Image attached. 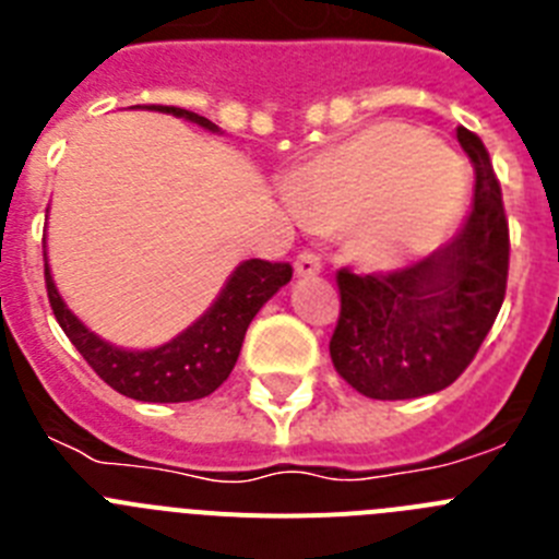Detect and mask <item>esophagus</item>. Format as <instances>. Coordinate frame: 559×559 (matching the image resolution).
<instances>
[{
    "label": "esophagus",
    "mask_w": 559,
    "mask_h": 559,
    "mask_svg": "<svg viewBox=\"0 0 559 559\" xmlns=\"http://www.w3.org/2000/svg\"><path fill=\"white\" fill-rule=\"evenodd\" d=\"M294 271L296 276H316L322 271V257L313 254V251H302V254H296Z\"/></svg>",
    "instance_id": "esophagus-1"
}]
</instances>
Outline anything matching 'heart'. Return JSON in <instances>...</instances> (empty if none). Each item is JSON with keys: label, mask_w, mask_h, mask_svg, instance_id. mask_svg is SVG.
Instances as JSON below:
<instances>
[{"label": "heart", "mask_w": 559, "mask_h": 559, "mask_svg": "<svg viewBox=\"0 0 559 559\" xmlns=\"http://www.w3.org/2000/svg\"><path fill=\"white\" fill-rule=\"evenodd\" d=\"M285 195L319 231H344L353 260L389 271L431 249L462 210L464 173L419 128L378 122L296 167Z\"/></svg>", "instance_id": "obj_1"}]
</instances>
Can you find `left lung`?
Instances as JSON below:
<instances>
[{
	"label": "left lung",
	"mask_w": 559,
	"mask_h": 559,
	"mask_svg": "<svg viewBox=\"0 0 559 559\" xmlns=\"http://www.w3.org/2000/svg\"><path fill=\"white\" fill-rule=\"evenodd\" d=\"M476 170L473 210L451 243L386 274H335L341 296L330 358L355 392L412 400L442 392L471 367L507 294L510 224L490 153L456 131Z\"/></svg>",
	"instance_id": "left-lung-1"
}]
</instances>
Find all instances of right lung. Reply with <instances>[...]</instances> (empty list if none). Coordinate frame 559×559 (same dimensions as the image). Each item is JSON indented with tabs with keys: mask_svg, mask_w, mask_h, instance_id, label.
<instances>
[{
	"mask_svg": "<svg viewBox=\"0 0 559 559\" xmlns=\"http://www.w3.org/2000/svg\"><path fill=\"white\" fill-rule=\"evenodd\" d=\"M142 108L185 117L206 131H218L215 122L199 117L195 111H187V108ZM290 274L294 269L288 263L246 260L231 271L215 305L185 333H179L162 347L120 349L83 328L81 319L63 305L61 294L52 283V274H49L47 251H44V280H47L49 305H52V313L67 338L75 344L88 367L95 369L114 392L142 400V403H187V400H201L215 392L235 369L237 355L243 347V335L257 310L263 308L283 285L290 283Z\"/></svg>",
	"mask_w": 559,
	"mask_h": 559,
	"instance_id": "add662e5",
	"label": "right lung"
}]
</instances>
